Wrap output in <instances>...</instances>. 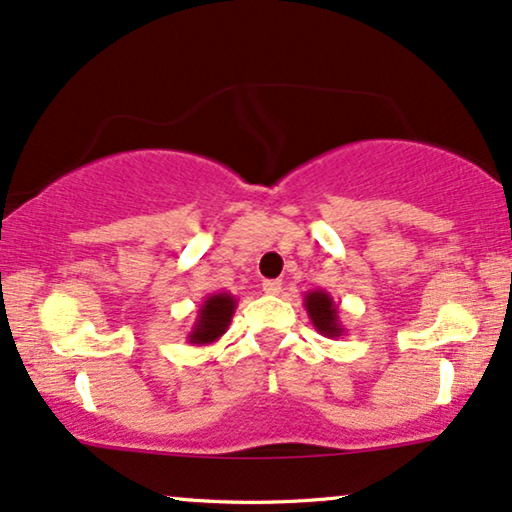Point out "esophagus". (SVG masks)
I'll use <instances>...</instances> for the list:
<instances>
[{
	"label": "esophagus",
	"mask_w": 512,
	"mask_h": 512,
	"mask_svg": "<svg viewBox=\"0 0 512 512\" xmlns=\"http://www.w3.org/2000/svg\"><path fill=\"white\" fill-rule=\"evenodd\" d=\"M281 288H283V283L276 281V278H274V281H264L262 283V290L267 292V295H278V292H281Z\"/></svg>",
	"instance_id": "1"
}]
</instances>
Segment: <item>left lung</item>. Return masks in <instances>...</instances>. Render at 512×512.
<instances>
[{
	"instance_id": "left-lung-1",
	"label": "left lung",
	"mask_w": 512,
	"mask_h": 512,
	"mask_svg": "<svg viewBox=\"0 0 512 512\" xmlns=\"http://www.w3.org/2000/svg\"><path fill=\"white\" fill-rule=\"evenodd\" d=\"M304 309L309 313L311 323L320 335L327 339H337L346 335V327L339 320V306L335 299L330 297V292L325 290H311L304 295Z\"/></svg>"
}]
</instances>
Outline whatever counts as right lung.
Listing matches in <instances>:
<instances>
[{
	"label": "right lung",
	"mask_w": 512,
	"mask_h": 512,
	"mask_svg": "<svg viewBox=\"0 0 512 512\" xmlns=\"http://www.w3.org/2000/svg\"><path fill=\"white\" fill-rule=\"evenodd\" d=\"M238 306V299L231 292H215L203 299V304L196 311V323L187 332V342L192 346L215 344L224 332L229 330L231 318Z\"/></svg>",
	"instance_id": "add662e5"
}]
</instances>
